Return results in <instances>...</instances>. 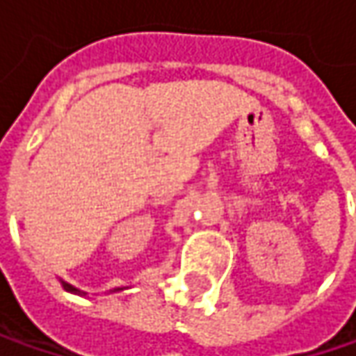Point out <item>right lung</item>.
Returning <instances> with one entry per match:
<instances>
[{
	"instance_id": "add662e5",
	"label": "right lung",
	"mask_w": 356,
	"mask_h": 356,
	"mask_svg": "<svg viewBox=\"0 0 356 356\" xmlns=\"http://www.w3.org/2000/svg\"><path fill=\"white\" fill-rule=\"evenodd\" d=\"M61 285H63V289H67L70 293H75V295H87L86 291H79V289H75V286L70 285V283H65V281H61ZM113 291H123V289H113Z\"/></svg>"
}]
</instances>
